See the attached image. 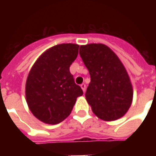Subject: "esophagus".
<instances>
[{
  "mask_svg": "<svg viewBox=\"0 0 156 156\" xmlns=\"http://www.w3.org/2000/svg\"><path fill=\"white\" fill-rule=\"evenodd\" d=\"M80 87H81V88H82V90H83V92H85V91H86V84H85V83H83V84H81Z\"/></svg>",
  "mask_w": 156,
  "mask_h": 156,
  "instance_id": "esophagus-1",
  "label": "esophagus"
}]
</instances>
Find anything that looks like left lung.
Returning a JSON list of instances; mask_svg holds the SVG:
<instances>
[{
    "label": "left lung",
    "instance_id": "left-lung-1",
    "mask_svg": "<svg viewBox=\"0 0 156 156\" xmlns=\"http://www.w3.org/2000/svg\"><path fill=\"white\" fill-rule=\"evenodd\" d=\"M79 54L90 75L85 96L93 113L105 121L125 116L133 101V91L118 56L103 44L81 45Z\"/></svg>",
    "mask_w": 156,
    "mask_h": 156
}]
</instances>
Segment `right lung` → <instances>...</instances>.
Returning <instances> with one entry per match:
<instances>
[{"mask_svg":"<svg viewBox=\"0 0 156 156\" xmlns=\"http://www.w3.org/2000/svg\"><path fill=\"white\" fill-rule=\"evenodd\" d=\"M79 45L61 44L43 52L30 69L26 83V100L34 116L56 125L69 116L83 90L76 85L69 66Z\"/></svg>","mask_w":156,"mask_h":156,"instance_id":"add662e5","label":"right lung"}]
</instances>
